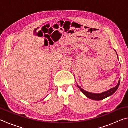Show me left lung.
I'll return each mask as SVG.
<instances>
[{"label":"left lung","mask_w":128,"mask_h":128,"mask_svg":"<svg viewBox=\"0 0 128 128\" xmlns=\"http://www.w3.org/2000/svg\"><path fill=\"white\" fill-rule=\"evenodd\" d=\"M117 56H118V54H117ZM120 79L119 80L118 85H117L115 87H114L112 88H110V90L106 91V92H101V93H98V94L86 92V91H85V90H84L83 88H81V86H80L78 84H77V85L78 86V88H80V90L83 93V94L85 95L87 98H89L90 99H92V100H103V99H105L106 98H107V97L111 96L112 94H114L118 88L119 85H120Z\"/></svg>","instance_id":"obj_1"}]
</instances>
